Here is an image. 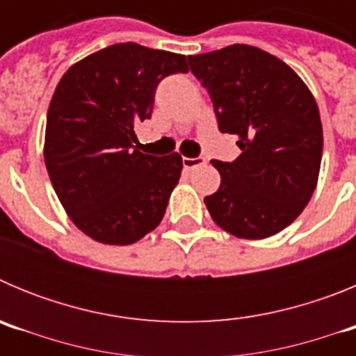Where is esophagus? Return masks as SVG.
Wrapping results in <instances>:
<instances>
[{"label":"esophagus","instance_id":"obj_1","mask_svg":"<svg viewBox=\"0 0 356 356\" xmlns=\"http://www.w3.org/2000/svg\"><path fill=\"white\" fill-rule=\"evenodd\" d=\"M207 160L203 156H197V159H188V156H184V168L187 171H194L196 168H201V165H205Z\"/></svg>","mask_w":356,"mask_h":356}]
</instances>
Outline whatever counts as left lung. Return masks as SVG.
<instances>
[{
	"mask_svg": "<svg viewBox=\"0 0 356 356\" xmlns=\"http://www.w3.org/2000/svg\"><path fill=\"white\" fill-rule=\"evenodd\" d=\"M219 130L237 137L235 162L212 160L221 185L205 197L213 222L259 241L287 228L317 187L323 124L312 92L278 56L248 44L191 55Z\"/></svg>",
	"mask_w": 356,
	"mask_h": 356,
	"instance_id": "1",
	"label": "left lung"
}]
</instances>
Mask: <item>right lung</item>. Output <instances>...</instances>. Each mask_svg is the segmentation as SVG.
I'll return each mask as SVG.
<instances>
[{
  "label": "right lung",
  "instance_id": "right-lung-1",
  "mask_svg": "<svg viewBox=\"0 0 356 356\" xmlns=\"http://www.w3.org/2000/svg\"><path fill=\"white\" fill-rule=\"evenodd\" d=\"M187 56L114 44L65 71L51 97L44 162L65 213L92 241L128 246L162 221L180 180V153L144 155L135 124L149 119L159 81Z\"/></svg>",
  "mask_w": 356,
  "mask_h": 356
}]
</instances>
